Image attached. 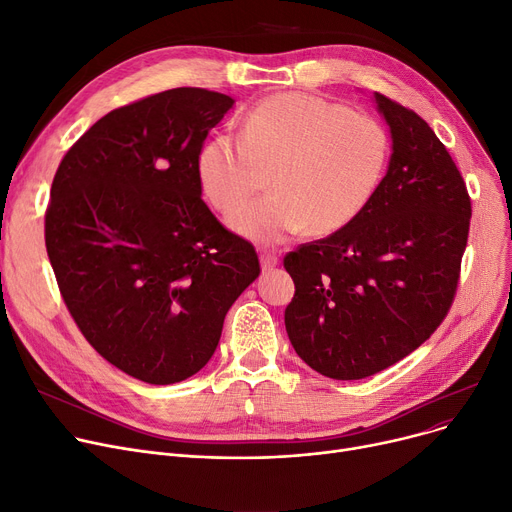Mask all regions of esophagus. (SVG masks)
I'll return each instance as SVG.
<instances>
[{
    "label": "esophagus",
    "mask_w": 512,
    "mask_h": 512,
    "mask_svg": "<svg viewBox=\"0 0 512 512\" xmlns=\"http://www.w3.org/2000/svg\"><path fill=\"white\" fill-rule=\"evenodd\" d=\"M278 261H280V255L276 251H263L261 253V270L263 272L274 270V267L278 265Z\"/></svg>",
    "instance_id": "obj_1"
}]
</instances>
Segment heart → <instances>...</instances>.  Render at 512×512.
Listing matches in <instances>:
<instances>
[{
    "mask_svg": "<svg viewBox=\"0 0 512 512\" xmlns=\"http://www.w3.org/2000/svg\"><path fill=\"white\" fill-rule=\"evenodd\" d=\"M390 137L373 116L305 93L257 103L240 137L213 134L197 153L207 201L230 213L270 173L275 193L236 211L230 226L259 242H280L307 228L315 236L357 220L384 178Z\"/></svg>",
    "mask_w": 512,
    "mask_h": 512,
    "instance_id": "1",
    "label": "heart"
}]
</instances>
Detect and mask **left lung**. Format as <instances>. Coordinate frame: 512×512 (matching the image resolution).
<instances>
[{
	"mask_svg": "<svg viewBox=\"0 0 512 512\" xmlns=\"http://www.w3.org/2000/svg\"><path fill=\"white\" fill-rule=\"evenodd\" d=\"M390 126L388 172L357 220L284 257L297 355L332 380H361L411 355L446 317L467 247L471 199L429 124L373 93Z\"/></svg>",
	"mask_w": 512,
	"mask_h": 512,
	"instance_id": "obj_1",
	"label": "left lung"
}]
</instances>
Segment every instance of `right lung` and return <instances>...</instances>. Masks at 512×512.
<instances>
[{"label":"right lung","instance_id":"right-lung-1","mask_svg":"<svg viewBox=\"0 0 512 512\" xmlns=\"http://www.w3.org/2000/svg\"><path fill=\"white\" fill-rule=\"evenodd\" d=\"M232 105L197 87L128 103L97 120L53 176L45 247L62 299L95 351L147 384L203 369L261 272L197 178V153Z\"/></svg>","mask_w":512,"mask_h":512}]
</instances>
